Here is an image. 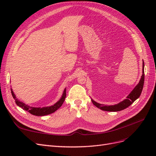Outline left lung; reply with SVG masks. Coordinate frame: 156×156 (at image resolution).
I'll use <instances>...</instances> for the list:
<instances>
[{"label": "left lung", "mask_w": 156, "mask_h": 156, "mask_svg": "<svg viewBox=\"0 0 156 156\" xmlns=\"http://www.w3.org/2000/svg\"><path fill=\"white\" fill-rule=\"evenodd\" d=\"M144 61L143 63V75L141 76V78L139 81V83L136 84V86L134 88V89L132 90L128 96H127L126 99L124 100L123 101H120V103H117V104L113 105H105L103 104H100V103H97L95 101H94L91 98V101L93 104L97 107L98 108H100L102 111H110V112H117L122 110H124L127 107L130 106L132 103H133L136 99H138L140 95L141 92H142L143 86H144Z\"/></svg>", "instance_id": "1"}]
</instances>
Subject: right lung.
<instances>
[{"label": "right lung", "mask_w": 156, "mask_h": 156, "mask_svg": "<svg viewBox=\"0 0 156 156\" xmlns=\"http://www.w3.org/2000/svg\"><path fill=\"white\" fill-rule=\"evenodd\" d=\"M11 92L17 106L22 108L23 110L27 111V112H30V114L33 115L37 116H42L45 115H48L49 114H51V113H53L56 110H58L61 106H62L65 100L66 96V88H65L62 96H61L60 99L57 102L55 103L54 105L51 106L44 107H30L29 105H28L25 104V103H23L18 100L12 88H11Z\"/></svg>", "instance_id": "1"}]
</instances>
